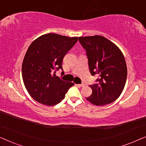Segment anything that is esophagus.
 <instances>
[{
    "instance_id": "obj_1",
    "label": "esophagus",
    "mask_w": 146,
    "mask_h": 146,
    "mask_svg": "<svg viewBox=\"0 0 146 146\" xmlns=\"http://www.w3.org/2000/svg\"><path fill=\"white\" fill-rule=\"evenodd\" d=\"M77 85L78 86H80V87H84L85 86L84 84H77Z\"/></svg>"
}]
</instances>
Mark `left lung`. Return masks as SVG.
Masks as SVG:
<instances>
[{
  "mask_svg": "<svg viewBox=\"0 0 146 146\" xmlns=\"http://www.w3.org/2000/svg\"><path fill=\"white\" fill-rule=\"evenodd\" d=\"M86 52L91 74H97V82L90 86L92 94L86 100L96 106L112 103L122 92L127 78V66L122 52L110 40L102 36L79 37Z\"/></svg>",
  "mask_w": 146,
  "mask_h": 146,
  "instance_id": "8db88e82",
  "label": "left lung"
}]
</instances>
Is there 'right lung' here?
<instances>
[{
    "label": "right lung",
    "instance_id": "obj_1",
    "mask_svg": "<svg viewBox=\"0 0 146 146\" xmlns=\"http://www.w3.org/2000/svg\"><path fill=\"white\" fill-rule=\"evenodd\" d=\"M77 41L78 37L50 33L38 37L30 45L23 60L22 74L28 92L38 102L57 104L74 85L61 80L55 73L59 69L64 73V56Z\"/></svg>",
    "mask_w": 146,
    "mask_h": 146
}]
</instances>
